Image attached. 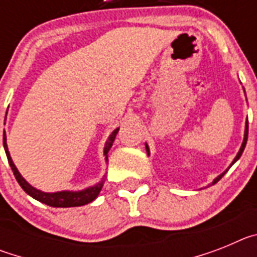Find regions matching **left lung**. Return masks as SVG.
I'll return each mask as SVG.
<instances>
[{"mask_svg": "<svg viewBox=\"0 0 257 257\" xmlns=\"http://www.w3.org/2000/svg\"><path fill=\"white\" fill-rule=\"evenodd\" d=\"M247 138H248V121L246 122V130H244V139H243V143H242V147H240L239 152H238L237 157H235V158H234V161H233V163H234V162H237V161L239 160V157L242 156V153H243V151H244V147H246V143H247ZM147 152H148V153H149L148 145H147ZM233 163H231V165H233ZM231 165H230V166H231ZM226 171H228V170H226ZM226 171H225V172H226ZM225 172H222L221 175H219V176H217V178L215 179V180L212 181V184H216L217 181H219L220 179H221L222 176H224V174H225Z\"/></svg>", "mask_w": 257, "mask_h": 257, "instance_id": "1", "label": "left lung"}]
</instances>
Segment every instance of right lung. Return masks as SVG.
<instances>
[{"instance_id":"1","label":"right lung","mask_w":257,"mask_h":257,"mask_svg":"<svg viewBox=\"0 0 257 257\" xmlns=\"http://www.w3.org/2000/svg\"><path fill=\"white\" fill-rule=\"evenodd\" d=\"M118 130L119 128H115L114 131L112 133V135L109 136L108 142L105 144V148H104V154L105 157L108 156V152L110 151L112 148L113 142H114L115 136H117ZM4 147H5V152H6V156H8V161L10 163V167L13 170L14 175H15V178H17L18 183H19L20 187L24 189V192L28 193L29 196L33 197L37 201L42 202L45 205H49L51 207H77V206H83L87 205L90 202L94 201L95 198L97 197V194L100 193L101 188H103L104 180H101L100 183H97L95 187L88 188V189L82 190V192H58V193H44L41 192V190L36 189L32 185H29L24 179H23L22 175L19 174L18 169L14 165L13 160H11L10 153H9L8 149V144H6V134L4 131Z\"/></svg>"}]
</instances>
